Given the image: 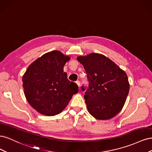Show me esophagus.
<instances>
[{"label":"esophagus","instance_id":"obj_1","mask_svg":"<svg viewBox=\"0 0 152 152\" xmlns=\"http://www.w3.org/2000/svg\"><path fill=\"white\" fill-rule=\"evenodd\" d=\"M76 83H77V84L78 85V86H79V87H80V82L79 80H77V81H76Z\"/></svg>","mask_w":152,"mask_h":152}]
</instances>
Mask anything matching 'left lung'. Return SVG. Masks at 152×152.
<instances>
[{
  "label": "left lung",
  "instance_id": "left-lung-1",
  "mask_svg": "<svg viewBox=\"0 0 152 152\" xmlns=\"http://www.w3.org/2000/svg\"><path fill=\"white\" fill-rule=\"evenodd\" d=\"M89 82L81 86L89 113L99 120H108L122 110L129 90L125 72L104 55L91 53L79 56Z\"/></svg>",
  "mask_w": 152,
  "mask_h": 152
}]
</instances>
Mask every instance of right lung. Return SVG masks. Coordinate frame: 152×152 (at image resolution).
<instances>
[{"instance_id":"right-lung-1","label":"right lung","mask_w":152,"mask_h":152,"mask_svg":"<svg viewBox=\"0 0 152 152\" xmlns=\"http://www.w3.org/2000/svg\"><path fill=\"white\" fill-rule=\"evenodd\" d=\"M69 59L58 50H53L32 63L23 77L26 98L41 114L59 113L79 91L77 84L69 80L63 72Z\"/></svg>"}]
</instances>
